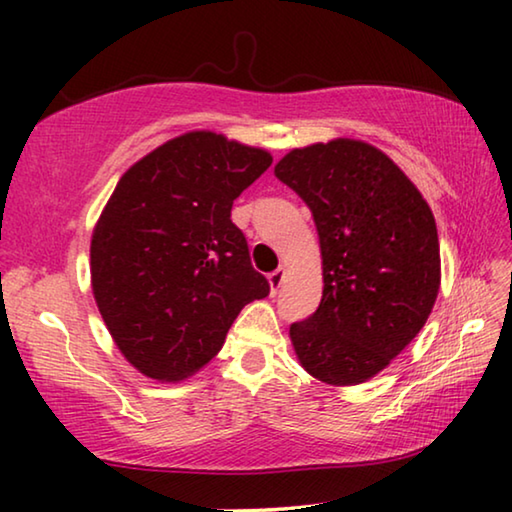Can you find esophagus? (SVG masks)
<instances>
[{
  "label": "esophagus",
  "mask_w": 512,
  "mask_h": 512,
  "mask_svg": "<svg viewBox=\"0 0 512 512\" xmlns=\"http://www.w3.org/2000/svg\"><path fill=\"white\" fill-rule=\"evenodd\" d=\"M284 277H287V271H284V268H277V271H273L271 275H268V284H271V291L273 293L282 287Z\"/></svg>",
  "instance_id": "34e87169"
}]
</instances>
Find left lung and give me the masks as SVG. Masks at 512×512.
I'll list each match as a JSON object with an SVG mask.
<instances>
[{
	"instance_id": "left-lung-1",
	"label": "left lung",
	"mask_w": 512,
	"mask_h": 512,
	"mask_svg": "<svg viewBox=\"0 0 512 512\" xmlns=\"http://www.w3.org/2000/svg\"><path fill=\"white\" fill-rule=\"evenodd\" d=\"M275 176L307 203L323 255V298L291 325L293 350L311 377L361 384L427 323L440 289L436 221L404 171L359 140L293 149Z\"/></svg>"
}]
</instances>
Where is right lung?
<instances>
[{"instance_id": "right-lung-1", "label": "right lung", "mask_w": 512, "mask_h": 512, "mask_svg": "<svg viewBox=\"0 0 512 512\" xmlns=\"http://www.w3.org/2000/svg\"><path fill=\"white\" fill-rule=\"evenodd\" d=\"M271 162L194 131L121 176L92 232L90 273L103 323L142 375L189 377L223 348L239 311L268 296L230 210Z\"/></svg>"}]
</instances>
